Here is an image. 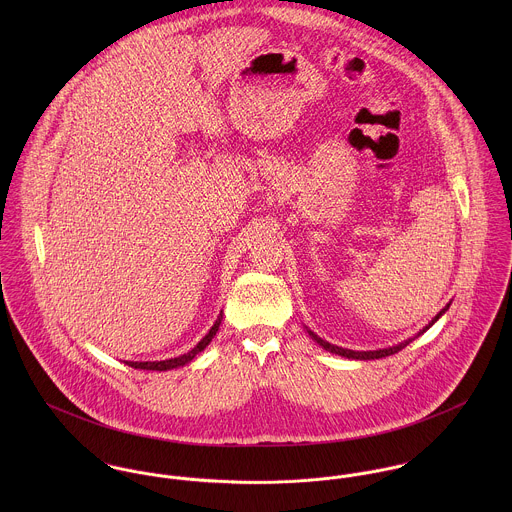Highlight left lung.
<instances>
[{
  "mask_svg": "<svg viewBox=\"0 0 512 512\" xmlns=\"http://www.w3.org/2000/svg\"><path fill=\"white\" fill-rule=\"evenodd\" d=\"M449 307V305H447ZM445 307V309H447ZM445 309L443 311H439L438 315H436V319H432V323L430 325H434L436 321L439 319V315L441 313H445ZM428 325V327H430ZM426 327V329H428ZM424 329V331H426ZM424 331H420V335L424 333ZM309 335L313 337V341H317L325 351H329V353H335V355H341V357H347V359H357V361H370V359H382V357H390V355H394V353H398V351H402L406 345H410V341L412 339H408V341H404V343H400V345H396V347H390V349H380V351H363V353H359V351H351V349H341V347H335V345H331V343H327V341H323L321 337H317L315 333H311L309 331Z\"/></svg>",
  "mask_w": 512,
  "mask_h": 512,
  "instance_id": "left-lung-1",
  "label": "left lung"
}]
</instances>
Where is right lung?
I'll list each match as a JSON object with an SVG mask.
<instances>
[{"mask_svg":"<svg viewBox=\"0 0 512 512\" xmlns=\"http://www.w3.org/2000/svg\"><path fill=\"white\" fill-rule=\"evenodd\" d=\"M220 319H222V313L219 315V319L215 321V325L211 327V331L197 343V347L195 349H191L189 353H185V355H181V357H177V359H169V361H157V363H128L126 361V365L134 366V368H144V370H169V368H177V366L187 365V363H191L193 359H195V355H199L211 341H213V337L217 335V331H219Z\"/></svg>","mask_w":512,"mask_h":512,"instance_id":"obj_1","label":"right lung"}]
</instances>
